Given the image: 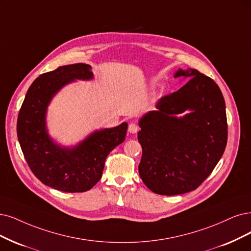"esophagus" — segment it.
<instances>
[{
	"mask_svg": "<svg viewBox=\"0 0 251 251\" xmlns=\"http://www.w3.org/2000/svg\"><path fill=\"white\" fill-rule=\"evenodd\" d=\"M137 131H138V127H137L136 124H134V123H130V124H129V126H128V132H129V133L134 134V133H136Z\"/></svg>",
	"mask_w": 251,
	"mask_h": 251,
	"instance_id": "esophagus-1",
	"label": "esophagus"
}]
</instances>
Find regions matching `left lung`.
Wrapping results in <instances>:
<instances>
[{"label":"left lung","mask_w":251,"mask_h":251,"mask_svg":"<svg viewBox=\"0 0 251 251\" xmlns=\"http://www.w3.org/2000/svg\"><path fill=\"white\" fill-rule=\"evenodd\" d=\"M174 76L189 80L138 121L143 148L138 172L146 186L162 196L197 189L227 142L226 102L216 82L191 68L178 69Z\"/></svg>","instance_id":"1"}]
</instances>
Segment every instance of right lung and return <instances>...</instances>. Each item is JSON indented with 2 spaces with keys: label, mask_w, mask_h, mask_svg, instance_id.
<instances>
[{
  "label": "right lung",
  "mask_w": 251,
  "mask_h": 251,
  "mask_svg": "<svg viewBox=\"0 0 251 251\" xmlns=\"http://www.w3.org/2000/svg\"><path fill=\"white\" fill-rule=\"evenodd\" d=\"M88 64H72L41 74L26 92L17 119V137L33 174L64 192H85L101 179L107 155L125 141L128 124L93 131L75 146L50 135L46 114L55 94L68 83L94 78Z\"/></svg>",
  "instance_id": "add662e5"
}]
</instances>
